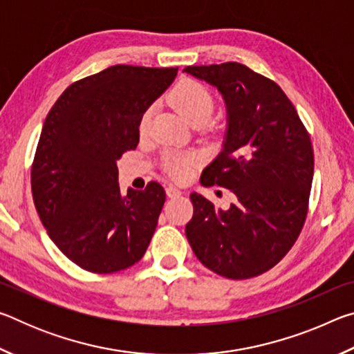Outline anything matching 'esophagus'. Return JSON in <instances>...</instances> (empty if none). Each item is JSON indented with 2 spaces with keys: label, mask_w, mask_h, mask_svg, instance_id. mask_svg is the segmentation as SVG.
Segmentation results:
<instances>
[{
  "label": "esophagus",
  "mask_w": 354,
  "mask_h": 354,
  "mask_svg": "<svg viewBox=\"0 0 354 354\" xmlns=\"http://www.w3.org/2000/svg\"><path fill=\"white\" fill-rule=\"evenodd\" d=\"M165 194H167V196H169V198H176V196L181 195L183 192L179 190V189H176L175 185H169V187L165 189Z\"/></svg>",
  "instance_id": "esophagus-1"
}]
</instances>
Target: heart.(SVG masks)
Segmentation results:
<instances>
[{
  "instance_id": "heart-1",
  "label": "heart",
  "mask_w": 354,
  "mask_h": 354,
  "mask_svg": "<svg viewBox=\"0 0 354 354\" xmlns=\"http://www.w3.org/2000/svg\"><path fill=\"white\" fill-rule=\"evenodd\" d=\"M170 101L175 106V109L181 113V115L187 120L189 123H198V122H207L214 112V95L211 91L198 81L185 80L178 84L170 93ZM153 107L142 113L139 122V133L143 136L148 133L149 123H151ZM201 154L195 151L187 153H170L165 156L164 167L167 173L171 178L178 179V181H184V179L190 178L192 173L201 164Z\"/></svg>"
}]
</instances>
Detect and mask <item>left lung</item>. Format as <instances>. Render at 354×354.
I'll return each mask as SVG.
<instances>
[{"label": "left lung", "mask_w": 354, "mask_h": 354, "mask_svg": "<svg viewBox=\"0 0 354 354\" xmlns=\"http://www.w3.org/2000/svg\"><path fill=\"white\" fill-rule=\"evenodd\" d=\"M223 95V149L201 175L236 195L215 209L190 194L194 217L185 236L203 266L220 277L247 279L270 270L301 232L314 176V149L298 112L277 82L247 65L185 67Z\"/></svg>", "instance_id": "left-lung-1"}]
</instances>
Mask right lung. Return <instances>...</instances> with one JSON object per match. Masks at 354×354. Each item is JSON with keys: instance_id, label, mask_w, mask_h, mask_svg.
<instances>
[{"instance_id": "1", "label": "right lung", "mask_w": 354, "mask_h": 354, "mask_svg": "<svg viewBox=\"0 0 354 354\" xmlns=\"http://www.w3.org/2000/svg\"><path fill=\"white\" fill-rule=\"evenodd\" d=\"M178 68L113 65L71 84L48 112L31 169L35 209L48 236L92 273L142 259L165 203L151 181L120 194L117 160L139 143V122Z\"/></svg>"}]
</instances>
